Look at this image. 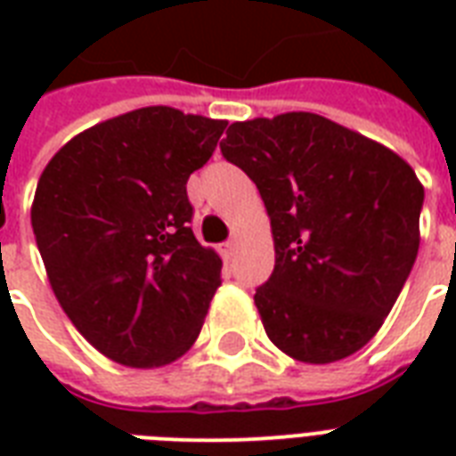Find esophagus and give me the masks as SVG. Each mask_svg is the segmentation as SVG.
I'll use <instances>...</instances> for the list:
<instances>
[{
  "mask_svg": "<svg viewBox=\"0 0 456 456\" xmlns=\"http://www.w3.org/2000/svg\"><path fill=\"white\" fill-rule=\"evenodd\" d=\"M236 246H239V234H236V232H234V236H232V239H229V241L224 243V246H222V253H224V257L234 256Z\"/></svg>",
  "mask_w": 456,
  "mask_h": 456,
  "instance_id": "1",
  "label": "esophagus"
}]
</instances>
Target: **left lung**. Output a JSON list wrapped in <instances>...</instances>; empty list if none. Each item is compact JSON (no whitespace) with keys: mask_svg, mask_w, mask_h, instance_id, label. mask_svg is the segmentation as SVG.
I'll list each match as a JSON object with an SVG mask.
<instances>
[{"mask_svg":"<svg viewBox=\"0 0 456 456\" xmlns=\"http://www.w3.org/2000/svg\"><path fill=\"white\" fill-rule=\"evenodd\" d=\"M222 156L263 196L274 272L253 296L265 333L305 364L374 338L419 253L424 184L388 146L317 113L232 123Z\"/></svg>","mask_w":456,"mask_h":456,"instance_id":"left-lung-1","label":"left lung"}]
</instances>
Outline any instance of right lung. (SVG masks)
Wrapping results in <instances>:
<instances>
[{"label": "right lung", "instance_id": "right-lung-1", "mask_svg": "<svg viewBox=\"0 0 456 456\" xmlns=\"http://www.w3.org/2000/svg\"><path fill=\"white\" fill-rule=\"evenodd\" d=\"M224 127L146 106L75 134L39 175L30 220L53 296L123 367L179 360L222 284L220 256L189 227L186 179Z\"/></svg>", "mask_w": 456, "mask_h": 456}]
</instances>
